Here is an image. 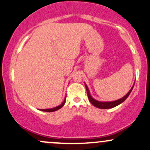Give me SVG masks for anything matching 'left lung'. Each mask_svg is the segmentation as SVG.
<instances>
[{
  "instance_id": "1",
  "label": "left lung",
  "mask_w": 150,
  "mask_h": 150,
  "mask_svg": "<svg viewBox=\"0 0 150 150\" xmlns=\"http://www.w3.org/2000/svg\"><path fill=\"white\" fill-rule=\"evenodd\" d=\"M134 86V85H133ZM133 86H132V88H131V89L130 90V91L128 92V93L126 96H124L123 98L119 99V100H115V101H112V102H100V101H98V100H96L93 99L92 97L91 96V95H90L89 93V89H88L87 86L85 84V87H86V92H87V96L88 98H89V101L91 102V103L93 105H94L96 108H100V109H108V108H112L115 107V106L118 105H120L122 103V102H124V100H126L128 98V96H129L130 93H131V91H132L133 88Z\"/></svg>"
}]
</instances>
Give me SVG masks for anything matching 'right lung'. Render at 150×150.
Instances as JSON below:
<instances>
[{"label":"right lung","instance_id":"obj_1","mask_svg":"<svg viewBox=\"0 0 150 150\" xmlns=\"http://www.w3.org/2000/svg\"><path fill=\"white\" fill-rule=\"evenodd\" d=\"M65 103H66V98H65L64 102L61 103L60 105L57 106V107L56 108H51V109H44V110H40L42 111H45V112H54V111H56V110H58L59 109H60V108H61L63 107V106L64 105Z\"/></svg>","mask_w":150,"mask_h":150}]
</instances>
